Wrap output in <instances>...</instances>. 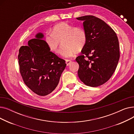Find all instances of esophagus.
Listing matches in <instances>:
<instances>
[{
	"label": "esophagus",
	"mask_w": 134,
	"mask_h": 134,
	"mask_svg": "<svg viewBox=\"0 0 134 134\" xmlns=\"http://www.w3.org/2000/svg\"><path fill=\"white\" fill-rule=\"evenodd\" d=\"M72 62V61L71 60H66V63L67 66H69L70 64H71Z\"/></svg>",
	"instance_id": "obj_1"
}]
</instances>
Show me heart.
<instances>
[{"mask_svg":"<svg viewBox=\"0 0 134 134\" xmlns=\"http://www.w3.org/2000/svg\"><path fill=\"white\" fill-rule=\"evenodd\" d=\"M47 44L51 51L55 53H60L61 42L63 45L61 55L66 58H72L77 52H81L87 42V35L83 28L74 27L65 22L55 25L52 33L47 35Z\"/></svg>","mask_w":134,"mask_h":134,"instance_id":"obj_1","label":"heart"}]
</instances>
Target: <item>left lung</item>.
Masks as SVG:
<instances>
[{
  "instance_id": "obj_1",
  "label": "left lung",
  "mask_w": 134,
  "mask_h": 134,
  "mask_svg": "<svg viewBox=\"0 0 134 134\" xmlns=\"http://www.w3.org/2000/svg\"><path fill=\"white\" fill-rule=\"evenodd\" d=\"M76 19L83 21L87 35L82 55L75 59L79 65V78L87 86H99L109 80L117 67L120 56L117 35L109 25L95 16Z\"/></svg>"
}]
</instances>
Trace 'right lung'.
Listing matches in <instances>:
<instances>
[{
  "instance_id": "right-lung-1",
  "label": "right lung",
  "mask_w": 134,
  "mask_h": 134,
  "mask_svg": "<svg viewBox=\"0 0 134 134\" xmlns=\"http://www.w3.org/2000/svg\"><path fill=\"white\" fill-rule=\"evenodd\" d=\"M44 35L37 33L35 38L22 46L18 56L20 73L25 85L41 96L52 93L57 87L66 66L65 61L51 52Z\"/></svg>"
}]
</instances>
